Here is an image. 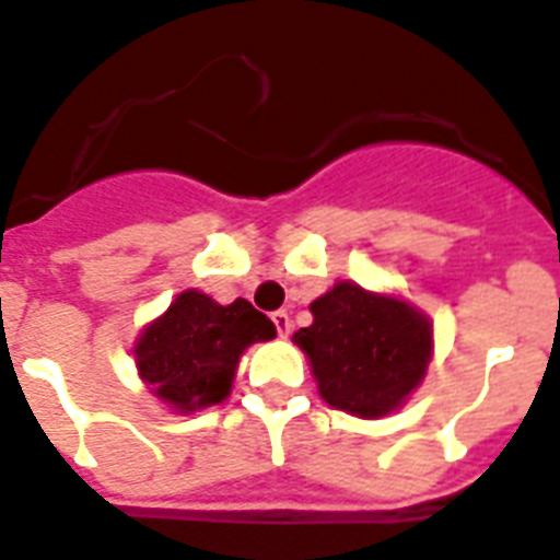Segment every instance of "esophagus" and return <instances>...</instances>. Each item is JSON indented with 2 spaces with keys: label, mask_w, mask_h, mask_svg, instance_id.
<instances>
[{
  "label": "esophagus",
  "mask_w": 560,
  "mask_h": 560,
  "mask_svg": "<svg viewBox=\"0 0 560 560\" xmlns=\"http://www.w3.org/2000/svg\"><path fill=\"white\" fill-rule=\"evenodd\" d=\"M272 325H276L279 336H288L290 327H293V322H290L288 311H276V313H272Z\"/></svg>",
  "instance_id": "1"
}]
</instances>
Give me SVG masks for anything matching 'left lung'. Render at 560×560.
Listing matches in <instances>:
<instances>
[{"mask_svg": "<svg viewBox=\"0 0 560 560\" xmlns=\"http://www.w3.org/2000/svg\"><path fill=\"white\" fill-rule=\"evenodd\" d=\"M313 325L293 342L311 362L319 397L330 408L380 420L420 388L434 357V327L402 295L336 281L311 304Z\"/></svg>", "mask_w": 560, "mask_h": 560, "instance_id": "obj_1", "label": "left lung"}]
</instances>
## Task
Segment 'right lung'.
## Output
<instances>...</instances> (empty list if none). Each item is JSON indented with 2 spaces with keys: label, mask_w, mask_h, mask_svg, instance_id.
<instances>
[{
  "label": "right lung",
  "mask_w": 560,
  "mask_h": 560,
  "mask_svg": "<svg viewBox=\"0 0 560 560\" xmlns=\"http://www.w3.org/2000/svg\"><path fill=\"white\" fill-rule=\"evenodd\" d=\"M272 336L276 325L247 299L221 304L189 288L140 330L131 353L154 399L175 413H192L224 402L244 351Z\"/></svg>",
  "instance_id": "right-lung-1"
}]
</instances>
